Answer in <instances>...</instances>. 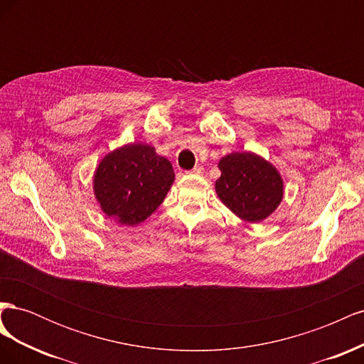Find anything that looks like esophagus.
<instances>
[{
    "label": "esophagus",
    "mask_w": 364,
    "mask_h": 364,
    "mask_svg": "<svg viewBox=\"0 0 364 364\" xmlns=\"http://www.w3.org/2000/svg\"><path fill=\"white\" fill-rule=\"evenodd\" d=\"M190 173H193V174H203V167H202V165H196V167L190 171Z\"/></svg>",
    "instance_id": "34e87169"
}]
</instances>
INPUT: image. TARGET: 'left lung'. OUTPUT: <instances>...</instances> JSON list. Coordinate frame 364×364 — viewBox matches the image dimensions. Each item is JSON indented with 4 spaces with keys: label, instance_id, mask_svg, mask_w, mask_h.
<instances>
[{
    "label": "left lung",
    "instance_id": "left-lung-1",
    "mask_svg": "<svg viewBox=\"0 0 364 364\" xmlns=\"http://www.w3.org/2000/svg\"><path fill=\"white\" fill-rule=\"evenodd\" d=\"M218 168L222 176L215 182L217 196L245 222H261L281 203L284 196L281 174L255 153H230L220 159Z\"/></svg>",
    "mask_w": 364,
    "mask_h": 364
}]
</instances>
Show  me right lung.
<instances>
[{"instance_id":"right-lung-1","label":"right lung","mask_w":364,"mask_h":364,"mask_svg":"<svg viewBox=\"0 0 364 364\" xmlns=\"http://www.w3.org/2000/svg\"><path fill=\"white\" fill-rule=\"evenodd\" d=\"M174 171L155 147L134 142L106 155L94 176V194L103 213L134 226L151 215L171 188Z\"/></svg>"}]
</instances>
